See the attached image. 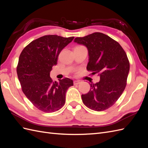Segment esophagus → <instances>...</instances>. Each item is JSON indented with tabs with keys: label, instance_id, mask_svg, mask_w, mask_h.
I'll use <instances>...</instances> for the list:
<instances>
[{
	"label": "esophagus",
	"instance_id": "1",
	"mask_svg": "<svg viewBox=\"0 0 148 148\" xmlns=\"http://www.w3.org/2000/svg\"><path fill=\"white\" fill-rule=\"evenodd\" d=\"M80 83V81H79V80H75V81L73 82V84L75 85H77V84H78Z\"/></svg>",
	"mask_w": 148,
	"mask_h": 148
}]
</instances>
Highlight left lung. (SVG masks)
Listing matches in <instances>:
<instances>
[{
  "mask_svg": "<svg viewBox=\"0 0 148 148\" xmlns=\"http://www.w3.org/2000/svg\"><path fill=\"white\" fill-rule=\"evenodd\" d=\"M74 42L87 47L89 62L86 69L100 77V81L91 83L89 91L82 95L83 102L95 111L110 108L126 87L130 70L126 52L118 42L102 33L76 38Z\"/></svg>",
  "mask_w": 148,
  "mask_h": 148,
  "instance_id": "left-lung-1",
  "label": "left lung"
}]
</instances>
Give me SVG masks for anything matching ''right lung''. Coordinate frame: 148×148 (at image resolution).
<instances>
[{"label": "right lung", "mask_w": 148, "mask_h": 148, "mask_svg": "<svg viewBox=\"0 0 148 148\" xmlns=\"http://www.w3.org/2000/svg\"><path fill=\"white\" fill-rule=\"evenodd\" d=\"M73 39L46 35L31 42L20 53L16 72L22 91L37 109L44 112L60 109L65 104L67 89L73 85V80L68 78L53 82L50 77L60 52Z\"/></svg>", "instance_id": "add662e5"}]
</instances>
